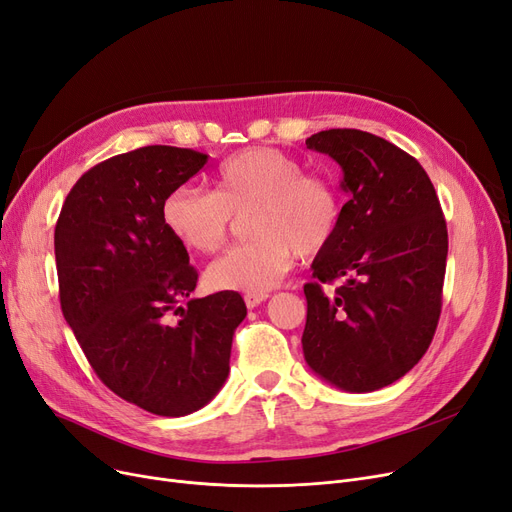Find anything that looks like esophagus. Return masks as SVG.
<instances>
[{
	"label": "esophagus",
	"instance_id": "1",
	"mask_svg": "<svg viewBox=\"0 0 512 512\" xmlns=\"http://www.w3.org/2000/svg\"><path fill=\"white\" fill-rule=\"evenodd\" d=\"M267 298H269L267 292H262V294H245V296H243L245 306H248V309H256V306L262 304Z\"/></svg>",
	"mask_w": 512,
	"mask_h": 512
}]
</instances>
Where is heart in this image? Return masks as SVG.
Wrapping results in <instances>:
<instances>
[{"label": "heart", "mask_w": 512, "mask_h": 512, "mask_svg": "<svg viewBox=\"0 0 512 512\" xmlns=\"http://www.w3.org/2000/svg\"><path fill=\"white\" fill-rule=\"evenodd\" d=\"M245 214L252 241L210 264L212 290L262 294L275 288L298 254L313 258L330 248L342 222V197L330 176L304 172L296 157L252 147L220 163L212 193L176 187L161 203L166 229L199 254L220 250L235 218Z\"/></svg>", "instance_id": "b5f03b06"}]
</instances>
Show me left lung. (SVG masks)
Listing matches in <instances>:
<instances>
[{
  "instance_id": "1",
  "label": "left lung",
  "mask_w": 512,
  "mask_h": 512,
  "mask_svg": "<svg viewBox=\"0 0 512 512\" xmlns=\"http://www.w3.org/2000/svg\"><path fill=\"white\" fill-rule=\"evenodd\" d=\"M306 147L342 168L349 201L304 285V359L342 391H378L410 372L435 336L447 260L441 203L420 163L380 136L323 130ZM336 278L345 283L325 297L320 283Z\"/></svg>"
}]
</instances>
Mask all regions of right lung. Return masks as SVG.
<instances>
[{
    "label": "right lung",
    "instance_id": "1",
    "mask_svg": "<svg viewBox=\"0 0 512 512\" xmlns=\"http://www.w3.org/2000/svg\"><path fill=\"white\" fill-rule=\"evenodd\" d=\"M206 163L166 145L115 155L75 182L54 231L60 309L92 370L168 418L214 399L248 315L237 292L191 298L197 271L161 220L166 195Z\"/></svg>",
    "mask_w": 512,
    "mask_h": 512
}]
</instances>
